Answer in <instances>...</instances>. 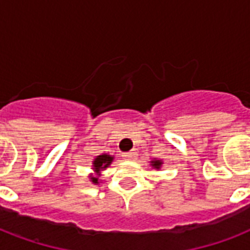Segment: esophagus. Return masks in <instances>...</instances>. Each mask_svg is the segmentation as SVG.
Here are the masks:
<instances>
[{
    "label": "esophagus",
    "mask_w": 250,
    "mask_h": 250,
    "mask_svg": "<svg viewBox=\"0 0 250 250\" xmlns=\"http://www.w3.org/2000/svg\"><path fill=\"white\" fill-rule=\"evenodd\" d=\"M136 152H135V150H129V152H125V153H123V154H122V157H123V158H125V160H128V161H131V160H135V158H136Z\"/></svg>",
    "instance_id": "esophagus-1"
}]
</instances>
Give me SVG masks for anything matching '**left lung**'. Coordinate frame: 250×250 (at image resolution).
Instances as JSON below:
<instances>
[{
  "label": "left lung",
  "mask_w": 250,
  "mask_h": 250,
  "mask_svg": "<svg viewBox=\"0 0 250 250\" xmlns=\"http://www.w3.org/2000/svg\"><path fill=\"white\" fill-rule=\"evenodd\" d=\"M161 165H162V162H161V161H152V166L156 167V168H160Z\"/></svg>",
  "instance_id": "left-lung-1"
}]
</instances>
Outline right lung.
Returning a JSON list of instances; mask_svg holds the SVG:
<instances>
[{
  "label": "right lung",
  "mask_w": 250,
  "mask_h": 250,
  "mask_svg": "<svg viewBox=\"0 0 250 250\" xmlns=\"http://www.w3.org/2000/svg\"><path fill=\"white\" fill-rule=\"evenodd\" d=\"M111 161H113V157L107 156V154H102V156H98L96 160H94V164H93V167H94V171L96 172H100V170L101 168H106V167L109 166L110 164H111ZM92 179V182L94 183V184H97L98 183V178H90Z\"/></svg>",
  "instance_id": "obj_1"
}]
</instances>
